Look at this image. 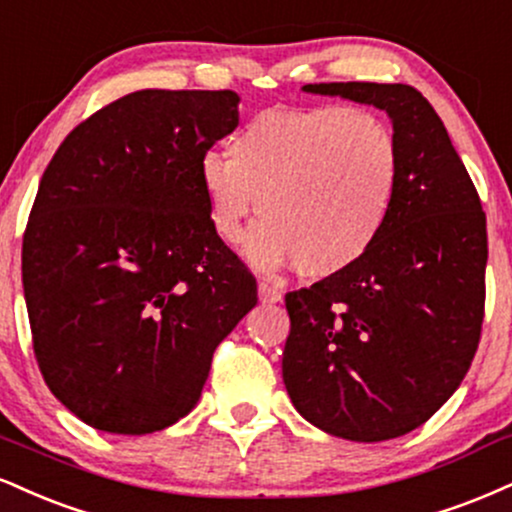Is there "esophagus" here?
<instances>
[{"label":"esophagus","instance_id":"esophagus-1","mask_svg":"<svg viewBox=\"0 0 512 512\" xmlns=\"http://www.w3.org/2000/svg\"><path fill=\"white\" fill-rule=\"evenodd\" d=\"M257 295H260V303H264V305H274V303H279L281 300V291L279 288H274V286H269V283H260V286H257Z\"/></svg>","mask_w":512,"mask_h":512}]
</instances>
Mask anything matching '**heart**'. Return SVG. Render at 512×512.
Listing matches in <instances>:
<instances>
[{
    "label": "heart",
    "instance_id": "obj_1",
    "mask_svg": "<svg viewBox=\"0 0 512 512\" xmlns=\"http://www.w3.org/2000/svg\"><path fill=\"white\" fill-rule=\"evenodd\" d=\"M209 221L233 243L243 240L257 272L295 264L329 279L355 267L389 224L400 183L396 135L379 116L341 104L276 107L257 114L231 140V157H200Z\"/></svg>",
    "mask_w": 512,
    "mask_h": 512
}]
</instances>
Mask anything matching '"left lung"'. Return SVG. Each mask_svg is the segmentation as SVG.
I'll return each mask as SVG.
<instances>
[{
    "label": "left lung",
    "instance_id": "1",
    "mask_svg": "<svg viewBox=\"0 0 512 512\" xmlns=\"http://www.w3.org/2000/svg\"><path fill=\"white\" fill-rule=\"evenodd\" d=\"M303 92L391 119L400 183L389 224L355 267L286 295L283 384L338 439H396L453 396L484 319L486 214L422 92L403 83H310Z\"/></svg>",
    "mask_w": 512,
    "mask_h": 512
}]
</instances>
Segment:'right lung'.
<instances>
[{
    "mask_svg": "<svg viewBox=\"0 0 512 512\" xmlns=\"http://www.w3.org/2000/svg\"><path fill=\"white\" fill-rule=\"evenodd\" d=\"M233 90H138L66 135L23 236V295L49 391L109 434L200 400L257 283L212 229L200 157L236 131Z\"/></svg>",
    "mask_w": 512,
    "mask_h": 512,
    "instance_id": "right-lung-1",
    "label": "right lung"
}]
</instances>
